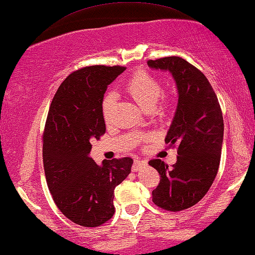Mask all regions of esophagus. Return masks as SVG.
<instances>
[{"label": "esophagus", "mask_w": 255, "mask_h": 255, "mask_svg": "<svg viewBox=\"0 0 255 255\" xmlns=\"http://www.w3.org/2000/svg\"><path fill=\"white\" fill-rule=\"evenodd\" d=\"M146 164H147L146 161L139 160V158H135V160L133 161V165H132V170H133V171H139L140 169L145 167Z\"/></svg>", "instance_id": "obj_1"}]
</instances>
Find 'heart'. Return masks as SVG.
Returning <instances> with one entry per match:
<instances>
[{
    "mask_svg": "<svg viewBox=\"0 0 255 255\" xmlns=\"http://www.w3.org/2000/svg\"><path fill=\"white\" fill-rule=\"evenodd\" d=\"M125 91L145 110L154 108L155 105L164 93L161 83L156 78H154L153 76L143 71L134 73L128 80L127 84H125ZM114 102H115V95L113 93L107 94L102 101V116L107 123L112 117Z\"/></svg>",
    "mask_w": 255,
    "mask_h": 255,
    "instance_id": "b5f03b06",
    "label": "heart"
}]
</instances>
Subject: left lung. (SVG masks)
I'll use <instances>...</instances> for the list:
<instances>
[{
    "mask_svg": "<svg viewBox=\"0 0 255 255\" xmlns=\"http://www.w3.org/2000/svg\"><path fill=\"white\" fill-rule=\"evenodd\" d=\"M150 68L168 70L178 88V106L165 143L177 145V162H148L160 173L153 202L168 212H179L205 197L219 171L223 141V116L212 85L200 70L178 56L147 61Z\"/></svg>",
    "mask_w": 255,
    "mask_h": 255,
    "instance_id": "obj_1",
    "label": "left lung"
}]
</instances>
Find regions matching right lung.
Masks as SVG:
<instances>
[{
	"label": "right lung",
	"mask_w": 255,
	"mask_h": 255,
	"mask_svg": "<svg viewBox=\"0 0 255 255\" xmlns=\"http://www.w3.org/2000/svg\"><path fill=\"white\" fill-rule=\"evenodd\" d=\"M127 68L92 65L73 71L55 93L42 134L43 168L57 208L73 223L100 227L112 219L114 190L133 161L113 158L98 165L88 156L92 141L105 134L101 105L110 83Z\"/></svg>",
	"instance_id": "obj_1"
}]
</instances>
